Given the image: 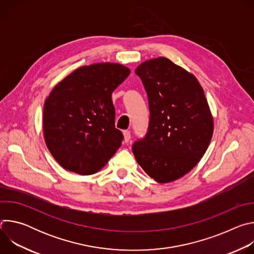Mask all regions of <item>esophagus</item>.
Listing matches in <instances>:
<instances>
[{
	"label": "esophagus",
	"mask_w": 254,
	"mask_h": 254,
	"mask_svg": "<svg viewBox=\"0 0 254 254\" xmlns=\"http://www.w3.org/2000/svg\"><path fill=\"white\" fill-rule=\"evenodd\" d=\"M124 139L126 142H128L130 139V132L128 130H125L124 131Z\"/></svg>",
	"instance_id": "esophagus-1"
}]
</instances>
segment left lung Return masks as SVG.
Segmentation results:
<instances>
[{
	"label": "left lung",
	"instance_id": "8db88e82",
	"mask_svg": "<svg viewBox=\"0 0 254 254\" xmlns=\"http://www.w3.org/2000/svg\"><path fill=\"white\" fill-rule=\"evenodd\" d=\"M135 74L147 91L151 116L147 135L133 143L132 153L152 179L170 183L204 156L213 135V117L198 79L170 59L144 61Z\"/></svg>",
	"mask_w": 254,
	"mask_h": 254
}]
</instances>
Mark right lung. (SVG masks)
Here are the masks:
<instances>
[{"label": "right lung", "mask_w": 254, "mask_h": 254, "mask_svg": "<svg viewBox=\"0 0 254 254\" xmlns=\"http://www.w3.org/2000/svg\"><path fill=\"white\" fill-rule=\"evenodd\" d=\"M129 73L119 63H94L71 72L51 90L43 108V133L62 168L92 175L122 146L112 94Z\"/></svg>", "instance_id": "right-lung-1"}]
</instances>
